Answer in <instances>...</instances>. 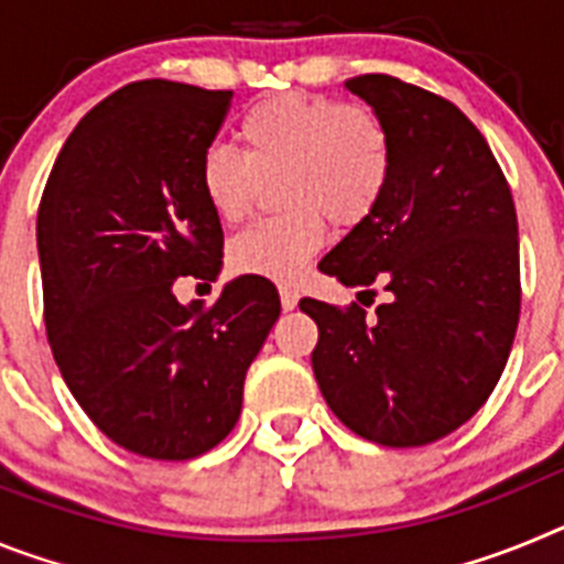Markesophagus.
Masks as SVG:
<instances>
[{"instance_id": "esophagus-1", "label": "esophagus", "mask_w": 564, "mask_h": 564, "mask_svg": "<svg viewBox=\"0 0 564 564\" xmlns=\"http://www.w3.org/2000/svg\"><path fill=\"white\" fill-rule=\"evenodd\" d=\"M279 299H282V307H285V311H293L299 302V293L293 291L291 285H279Z\"/></svg>"}]
</instances>
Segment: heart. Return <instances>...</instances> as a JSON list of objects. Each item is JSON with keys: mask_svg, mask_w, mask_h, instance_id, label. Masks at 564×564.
Returning <instances> with one entry per match:
<instances>
[{"mask_svg": "<svg viewBox=\"0 0 564 564\" xmlns=\"http://www.w3.org/2000/svg\"><path fill=\"white\" fill-rule=\"evenodd\" d=\"M242 154L212 143L197 161V186L208 212L237 223L251 212L259 183L279 177V203L291 208L257 220L228 242L239 276L293 279L338 226L364 223L395 174V138L372 107L327 96L273 93L237 123Z\"/></svg>", "mask_w": 564, "mask_h": 564, "instance_id": "obj_1", "label": "heart"}]
</instances>
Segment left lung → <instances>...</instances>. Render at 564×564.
<instances>
[{
	"label": "left lung",
	"instance_id": "8db88e82",
	"mask_svg": "<svg viewBox=\"0 0 564 564\" xmlns=\"http://www.w3.org/2000/svg\"><path fill=\"white\" fill-rule=\"evenodd\" d=\"M344 87L390 123L395 174L318 271L390 299L376 316L302 299L318 327L313 372L347 430L392 449L426 446L475 415L506 370L522 299L514 197L452 101L383 73Z\"/></svg>",
	"mask_w": 564,
	"mask_h": 564
}]
</instances>
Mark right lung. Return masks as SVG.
<instances>
[{
    "instance_id": "right-lung-1",
    "label": "right lung",
    "mask_w": 564,
    "mask_h": 564,
    "mask_svg": "<svg viewBox=\"0 0 564 564\" xmlns=\"http://www.w3.org/2000/svg\"><path fill=\"white\" fill-rule=\"evenodd\" d=\"M231 89L134 82L84 115L39 203L44 327L89 421L152 460H192L237 423L242 383L279 318V293L239 276L181 305V276L214 282L223 226L197 161Z\"/></svg>"
}]
</instances>
